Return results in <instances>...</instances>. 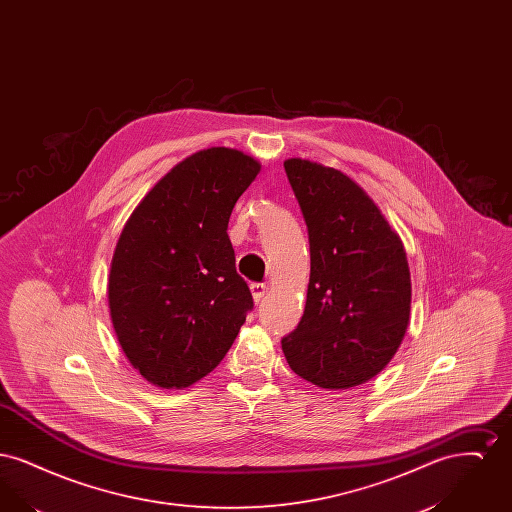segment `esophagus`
<instances>
[{
    "label": "esophagus",
    "mask_w": 512,
    "mask_h": 512,
    "mask_svg": "<svg viewBox=\"0 0 512 512\" xmlns=\"http://www.w3.org/2000/svg\"><path fill=\"white\" fill-rule=\"evenodd\" d=\"M249 288H251V295H253L255 303H259V301H261V299L267 295V284H251Z\"/></svg>",
    "instance_id": "34e87169"
}]
</instances>
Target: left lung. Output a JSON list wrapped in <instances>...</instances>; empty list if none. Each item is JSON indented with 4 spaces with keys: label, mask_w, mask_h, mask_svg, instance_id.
Wrapping results in <instances>:
<instances>
[{
    "label": "left lung",
    "mask_w": 512,
    "mask_h": 512,
    "mask_svg": "<svg viewBox=\"0 0 512 512\" xmlns=\"http://www.w3.org/2000/svg\"><path fill=\"white\" fill-rule=\"evenodd\" d=\"M284 169L309 230L311 278L303 317L282 351L307 382L349 390L380 374L405 338L407 253L347 174L307 159H288Z\"/></svg>",
    "instance_id": "8db88e82"
}]
</instances>
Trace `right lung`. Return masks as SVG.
<instances>
[{
  "instance_id": "obj_1",
  "label": "right lung",
  "mask_w": 512,
  "mask_h": 512,
  "mask_svg": "<svg viewBox=\"0 0 512 512\" xmlns=\"http://www.w3.org/2000/svg\"><path fill=\"white\" fill-rule=\"evenodd\" d=\"M259 171L238 149L197 151L147 192L122 228L109 311L126 359L153 386L182 390L215 370L253 309L226 230Z\"/></svg>"
}]
</instances>
